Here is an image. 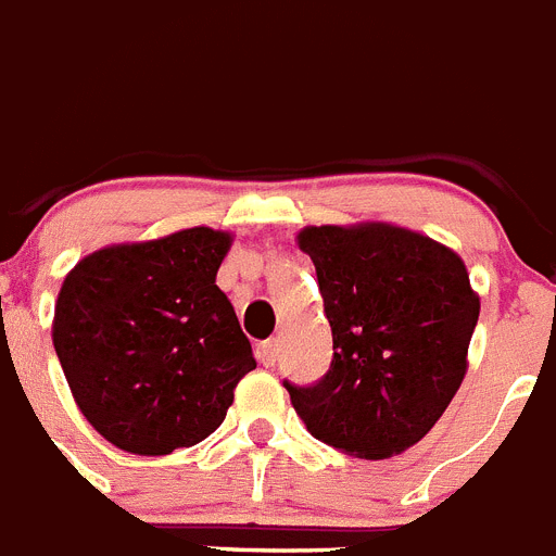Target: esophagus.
I'll list each match as a JSON object with an SVG mask.
<instances>
[{
	"label": "esophagus",
	"instance_id": "obj_1",
	"mask_svg": "<svg viewBox=\"0 0 556 556\" xmlns=\"http://www.w3.org/2000/svg\"><path fill=\"white\" fill-rule=\"evenodd\" d=\"M279 358V344L274 341V338H268V341H263V344L257 346V361L263 366H274Z\"/></svg>",
	"mask_w": 556,
	"mask_h": 556
}]
</instances>
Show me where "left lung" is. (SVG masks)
Here are the masks:
<instances>
[{"instance_id":"8db88e82","label":"left lung","mask_w":556,"mask_h":556,"mask_svg":"<svg viewBox=\"0 0 556 556\" xmlns=\"http://www.w3.org/2000/svg\"><path fill=\"white\" fill-rule=\"evenodd\" d=\"M332 330L321 380H282L307 431L338 451L386 458L417 445L465 380L479 296L456 251L389 224L311 226Z\"/></svg>"}]
</instances>
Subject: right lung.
<instances>
[{"label":"right lung","instance_id":"add662e5","mask_svg":"<svg viewBox=\"0 0 556 556\" xmlns=\"http://www.w3.org/2000/svg\"><path fill=\"white\" fill-rule=\"evenodd\" d=\"M226 231L109 245L66 274L52 344L77 408L119 451L164 456L226 417L257 361L215 285Z\"/></svg>","mask_w":556,"mask_h":556}]
</instances>
